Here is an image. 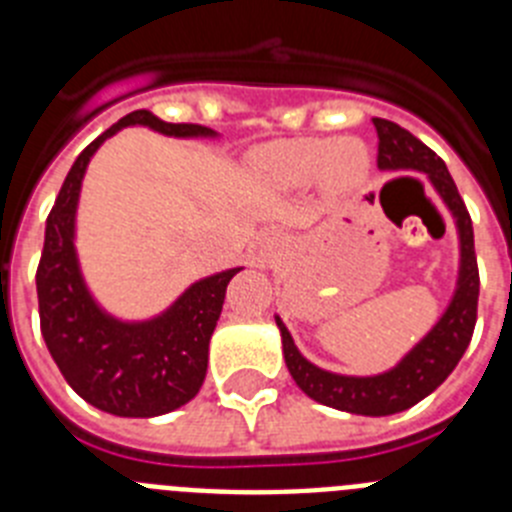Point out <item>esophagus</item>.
Masks as SVG:
<instances>
[{
    "mask_svg": "<svg viewBox=\"0 0 512 512\" xmlns=\"http://www.w3.org/2000/svg\"><path fill=\"white\" fill-rule=\"evenodd\" d=\"M282 246V238H279L277 233H266L264 235V251H277V248Z\"/></svg>",
    "mask_w": 512,
    "mask_h": 512,
    "instance_id": "obj_1",
    "label": "esophagus"
}]
</instances>
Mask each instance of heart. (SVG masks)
Wrapping results in <instances>:
<instances>
[{
	"instance_id": "1",
	"label": "heart",
	"mask_w": 512,
	"mask_h": 512,
	"mask_svg": "<svg viewBox=\"0 0 512 512\" xmlns=\"http://www.w3.org/2000/svg\"><path fill=\"white\" fill-rule=\"evenodd\" d=\"M261 169L279 187L323 184L330 194H354L369 179V151L356 138H295L271 146Z\"/></svg>"
}]
</instances>
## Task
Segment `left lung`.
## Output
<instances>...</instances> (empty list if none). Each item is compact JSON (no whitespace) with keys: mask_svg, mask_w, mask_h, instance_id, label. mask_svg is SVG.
Listing matches in <instances>:
<instances>
[{"mask_svg":"<svg viewBox=\"0 0 512 512\" xmlns=\"http://www.w3.org/2000/svg\"><path fill=\"white\" fill-rule=\"evenodd\" d=\"M372 122L379 138V169L423 171L446 210L454 217L456 235H459V277H456L454 297L438 323L410 348L408 354L402 356L392 369L372 374V377L325 372L300 354V348L295 346L282 318L277 315L274 320L282 333V351L289 374L307 397L320 405H328V408L343 410V413L379 418V415H395L418 405L454 372V366L459 364L472 341L474 323H477L479 271L477 256H474L472 217L459 197V189H456L446 164L397 122L382 120V117H374Z\"/></svg>","mask_w":512,"mask_h":512,"instance_id":"obj_1","label":"left lung"}]
</instances>
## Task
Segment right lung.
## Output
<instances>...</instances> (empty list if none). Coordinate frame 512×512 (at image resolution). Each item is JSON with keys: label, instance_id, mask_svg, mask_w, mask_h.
Listing matches in <instances>:
<instances>
[{"label": "right lung", "instance_id": "1", "mask_svg": "<svg viewBox=\"0 0 512 512\" xmlns=\"http://www.w3.org/2000/svg\"><path fill=\"white\" fill-rule=\"evenodd\" d=\"M130 125H146L171 138H217L205 125L164 122L148 110L130 112L104 130L79 153L58 192L45 223L35 284L45 346L71 390L104 413L156 418L200 392L225 289L241 266L194 282L148 320H120L94 300L74 246L81 182L97 148Z\"/></svg>", "mask_w": 512, "mask_h": 512}]
</instances>
